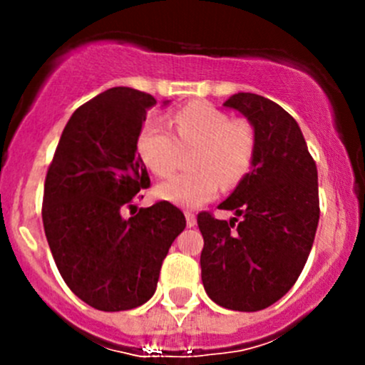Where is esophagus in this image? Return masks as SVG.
<instances>
[{
	"label": "esophagus",
	"instance_id": "obj_1",
	"mask_svg": "<svg viewBox=\"0 0 365 365\" xmlns=\"http://www.w3.org/2000/svg\"><path fill=\"white\" fill-rule=\"evenodd\" d=\"M185 219H187V226L194 227L196 226V215L192 212H185Z\"/></svg>",
	"mask_w": 365,
	"mask_h": 365
}]
</instances>
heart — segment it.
Returning <instances> with one entry per match:
<instances>
[{"mask_svg":"<svg viewBox=\"0 0 365 365\" xmlns=\"http://www.w3.org/2000/svg\"><path fill=\"white\" fill-rule=\"evenodd\" d=\"M171 130L150 120L139 130L135 150L155 176L165 178L178 164L180 150L189 155L192 171L173 176L157 187V194L187 208L212 200L224 187H235L247 176L256 159V130L244 118H230L215 106L194 101L175 109L168 118Z\"/></svg>","mask_w":365,"mask_h":365,"instance_id":"1","label":"heart"}]
</instances>
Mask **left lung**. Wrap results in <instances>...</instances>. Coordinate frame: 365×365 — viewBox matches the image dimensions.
<instances>
[{
    "instance_id": "left-lung-1",
    "label": "left lung",
    "mask_w": 365,
    "mask_h": 365,
    "mask_svg": "<svg viewBox=\"0 0 365 365\" xmlns=\"http://www.w3.org/2000/svg\"><path fill=\"white\" fill-rule=\"evenodd\" d=\"M256 130L251 173L220 210L231 220L197 213L203 235L201 279L206 295L231 311L270 307L295 284L314 242L319 220L318 169L295 118L256 93L224 102Z\"/></svg>"
}]
</instances>
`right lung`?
Listing matches in <instances>:
<instances>
[{
	"label": "right lung",
	"instance_id": "1",
	"mask_svg": "<svg viewBox=\"0 0 365 365\" xmlns=\"http://www.w3.org/2000/svg\"><path fill=\"white\" fill-rule=\"evenodd\" d=\"M155 104L123 86L97 95L70 116L47 169L42 220L54 263L73 295L98 311L150 300L162 261L185 230V215L169 201L132 205L150 187L135 141Z\"/></svg>",
	"mask_w": 365,
	"mask_h": 365
}]
</instances>
